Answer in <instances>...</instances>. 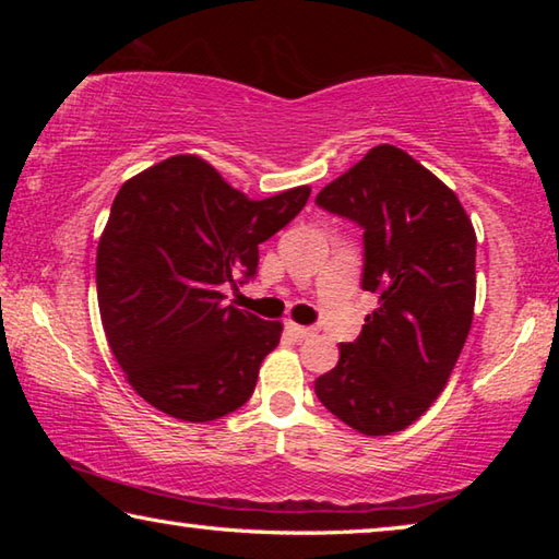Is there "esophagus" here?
Returning a JSON list of instances; mask_svg holds the SVG:
<instances>
[{"label": "esophagus", "instance_id": "34e87169", "mask_svg": "<svg viewBox=\"0 0 559 559\" xmlns=\"http://www.w3.org/2000/svg\"><path fill=\"white\" fill-rule=\"evenodd\" d=\"M286 333H288L290 337H296V340H306V337L313 335V328H306V325L288 323V325H286Z\"/></svg>", "mask_w": 559, "mask_h": 559}]
</instances>
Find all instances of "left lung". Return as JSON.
<instances>
[{
    "label": "left lung",
    "mask_w": 559,
    "mask_h": 559,
    "mask_svg": "<svg viewBox=\"0 0 559 559\" xmlns=\"http://www.w3.org/2000/svg\"><path fill=\"white\" fill-rule=\"evenodd\" d=\"M316 204L362 229V288L377 296L316 394L347 427L386 437L429 409L466 343L476 231L459 197L394 145L372 147Z\"/></svg>",
    "instance_id": "8db88e82"
}]
</instances>
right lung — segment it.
<instances>
[{"label": "right lung", "mask_w": 559, "mask_h": 559, "mask_svg": "<svg viewBox=\"0 0 559 559\" xmlns=\"http://www.w3.org/2000/svg\"><path fill=\"white\" fill-rule=\"evenodd\" d=\"M310 187L253 202L212 165L175 155L128 179L98 243L103 330L145 402L182 421L239 409L283 325L224 302L257 276L259 243L293 222Z\"/></svg>", "instance_id": "add662e5"}]
</instances>
